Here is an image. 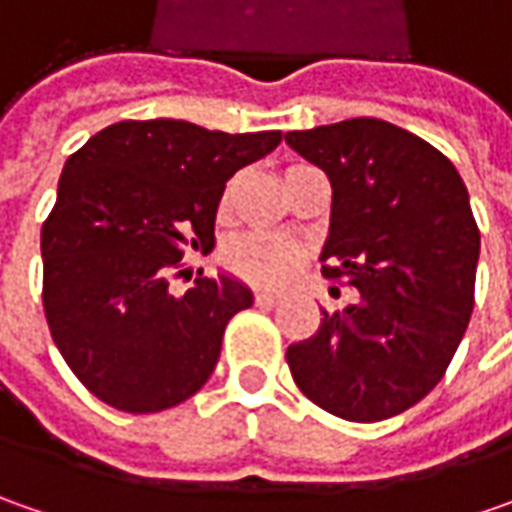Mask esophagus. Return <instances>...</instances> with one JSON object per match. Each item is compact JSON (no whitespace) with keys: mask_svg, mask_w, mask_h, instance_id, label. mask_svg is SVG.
I'll list each match as a JSON object with an SVG mask.
<instances>
[{"mask_svg":"<svg viewBox=\"0 0 512 512\" xmlns=\"http://www.w3.org/2000/svg\"><path fill=\"white\" fill-rule=\"evenodd\" d=\"M256 305L276 307L279 305V293H270V290H256Z\"/></svg>","mask_w":512,"mask_h":512,"instance_id":"esophagus-1","label":"esophagus"}]
</instances>
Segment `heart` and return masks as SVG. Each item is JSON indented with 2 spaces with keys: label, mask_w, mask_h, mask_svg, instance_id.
Instances as JSON below:
<instances>
[{
  "label": "heart",
  "mask_w": 512,
  "mask_h": 512,
  "mask_svg": "<svg viewBox=\"0 0 512 512\" xmlns=\"http://www.w3.org/2000/svg\"><path fill=\"white\" fill-rule=\"evenodd\" d=\"M302 247L285 236H265L253 233L242 236L225 250L227 267L250 285L276 287L285 285L287 279L302 265Z\"/></svg>",
  "instance_id": "b5f03b06"
}]
</instances>
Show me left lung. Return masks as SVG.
<instances>
[{"instance_id":"obj_1","label":"left lung","mask_w":512,"mask_h":512,"mask_svg":"<svg viewBox=\"0 0 512 512\" xmlns=\"http://www.w3.org/2000/svg\"><path fill=\"white\" fill-rule=\"evenodd\" d=\"M285 142L333 187L325 279L362 293L287 347L293 382L347 422L399 416L442 382L473 313L482 242L467 187L442 150L370 116Z\"/></svg>"}]
</instances>
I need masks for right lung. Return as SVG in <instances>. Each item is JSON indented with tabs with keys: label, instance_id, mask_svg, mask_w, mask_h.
Returning <instances> with one entry per match:
<instances>
[{
	"label": "right lung",
	"instance_id": "right-lung-1",
	"mask_svg": "<svg viewBox=\"0 0 512 512\" xmlns=\"http://www.w3.org/2000/svg\"><path fill=\"white\" fill-rule=\"evenodd\" d=\"M279 142V130L128 119L65 162L42 225V305L62 359L99 402L159 413L210 379L227 322L253 293L202 273L182 296L168 285L187 250L213 247L227 179Z\"/></svg>",
	"mask_w": 512,
	"mask_h": 512
}]
</instances>
